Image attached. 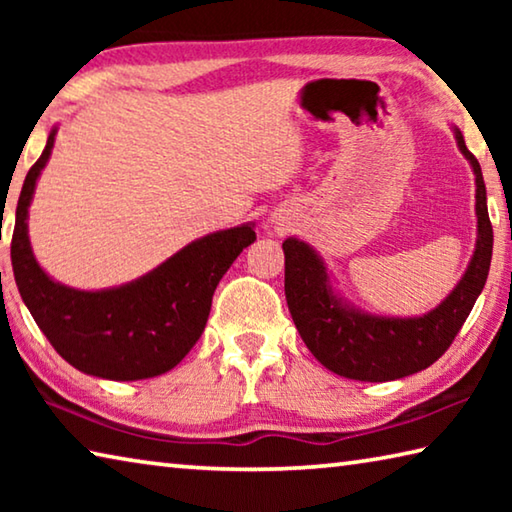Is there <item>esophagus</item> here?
<instances>
[{
	"label": "esophagus",
	"instance_id": "34e87169",
	"mask_svg": "<svg viewBox=\"0 0 512 512\" xmlns=\"http://www.w3.org/2000/svg\"><path fill=\"white\" fill-rule=\"evenodd\" d=\"M271 223H273V230H277V232H282L284 228H282V223L277 221V219H271Z\"/></svg>",
	"mask_w": 512,
	"mask_h": 512
}]
</instances>
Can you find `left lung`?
Masks as SVG:
<instances>
[{"label":"left lung","instance_id":"obj_1","mask_svg":"<svg viewBox=\"0 0 512 512\" xmlns=\"http://www.w3.org/2000/svg\"><path fill=\"white\" fill-rule=\"evenodd\" d=\"M458 149L476 176V248L461 282L429 314L372 316L336 296L327 268L305 241H284V293L293 323L311 354L336 375L357 381H393L429 368L447 352L485 287L492 259V225L481 164L454 128Z\"/></svg>","mask_w":512,"mask_h":512}]
</instances>
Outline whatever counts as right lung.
Masks as SVG:
<instances>
[{"mask_svg":"<svg viewBox=\"0 0 512 512\" xmlns=\"http://www.w3.org/2000/svg\"><path fill=\"white\" fill-rule=\"evenodd\" d=\"M54 140L56 128L24 178L17 201L11 262L20 296L54 350L76 370L115 381L158 377L178 366L201 339L216 284L255 241L253 223L196 239L151 273L121 287H65L36 262L27 225L36 180Z\"/></svg>","mask_w":512,"mask_h":512,"instance_id":"add662e5","label":"right lung"}]
</instances>
